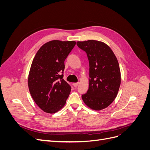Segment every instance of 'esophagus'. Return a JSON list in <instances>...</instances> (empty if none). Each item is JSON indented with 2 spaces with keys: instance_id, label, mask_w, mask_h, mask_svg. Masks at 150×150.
Masks as SVG:
<instances>
[{
  "instance_id": "1",
  "label": "esophagus",
  "mask_w": 150,
  "mask_h": 150,
  "mask_svg": "<svg viewBox=\"0 0 150 150\" xmlns=\"http://www.w3.org/2000/svg\"><path fill=\"white\" fill-rule=\"evenodd\" d=\"M72 84H73V86H74V87H76V86H77L79 84V83H73Z\"/></svg>"
}]
</instances>
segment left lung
I'll return each instance as SVG.
<instances>
[{
	"label": "left lung",
	"instance_id": "left-lung-1",
	"mask_svg": "<svg viewBox=\"0 0 150 150\" xmlns=\"http://www.w3.org/2000/svg\"><path fill=\"white\" fill-rule=\"evenodd\" d=\"M87 54L89 62V89L82 95L85 104L95 111L108 107L115 100L121 84L117 58L106 44L96 40L77 42Z\"/></svg>",
	"mask_w": 150,
	"mask_h": 150
}]
</instances>
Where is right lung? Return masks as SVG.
<instances>
[{
  "mask_svg": "<svg viewBox=\"0 0 150 150\" xmlns=\"http://www.w3.org/2000/svg\"><path fill=\"white\" fill-rule=\"evenodd\" d=\"M76 42L51 40L36 53L28 76L32 98L42 111L53 114L64 106L71 88L63 79L64 61Z\"/></svg>",
  "mask_w": 150,
  "mask_h": 150,
  "instance_id": "1",
  "label": "right lung"
}]
</instances>
